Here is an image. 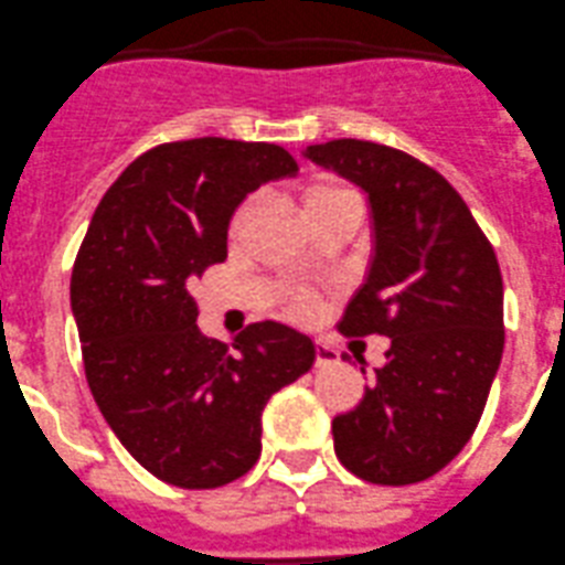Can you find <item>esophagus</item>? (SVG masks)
<instances>
[{"label": "esophagus", "instance_id": "esophagus-1", "mask_svg": "<svg viewBox=\"0 0 565 565\" xmlns=\"http://www.w3.org/2000/svg\"><path fill=\"white\" fill-rule=\"evenodd\" d=\"M338 352L327 341H316V366H330L335 363Z\"/></svg>", "mask_w": 565, "mask_h": 565}]
</instances>
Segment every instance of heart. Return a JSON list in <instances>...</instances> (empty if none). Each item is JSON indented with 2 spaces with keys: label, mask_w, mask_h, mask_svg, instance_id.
<instances>
[{
  "label": "heart",
  "mask_w": 565,
  "mask_h": 565,
  "mask_svg": "<svg viewBox=\"0 0 565 565\" xmlns=\"http://www.w3.org/2000/svg\"><path fill=\"white\" fill-rule=\"evenodd\" d=\"M343 202H358V193L338 180H316L302 191L305 218L313 216V213H319V211H327V207L343 205ZM249 205L252 202H244V205L235 211L233 222H230V233H238L241 224H244V218H246V213H249ZM291 310L297 316H310L316 310V297L308 291H297L291 297Z\"/></svg>",
  "instance_id": "obj_1"
}]
</instances>
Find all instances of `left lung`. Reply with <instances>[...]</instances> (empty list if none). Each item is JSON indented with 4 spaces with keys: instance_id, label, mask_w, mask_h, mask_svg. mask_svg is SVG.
I'll list each match as a JSON object with an SVG mask.
<instances>
[{
    "instance_id": "left-lung-1",
    "label": "left lung",
    "mask_w": 565,
    "mask_h": 565,
    "mask_svg": "<svg viewBox=\"0 0 565 565\" xmlns=\"http://www.w3.org/2000/svg\"><path fill=\"white\" fill-rule=\"evenodd\" d=\"M305 154L372 205V268L338 330L391 338L377 383L332 418L335 455L360 480L413 486L455 460L486 411L504 347L497 252L463 196L413 154L358 138Z\"/></svg>"
}]
</instances>
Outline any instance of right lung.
Instances as JSON below:
<instances>
[{
  "mask_svg": "<svg viewBox=\"0 0 565 565\" xmlns=\"http://www.w3.org/2000/svg\"><path fill=\"white\" fill-rule=\"evenodd\" d=\"M266 141L191 138L149 149L102 196L72 268L88 388L127 452L158 480L202 491L260 458L263 407L316 360L313 338L255 321L233 347L196 327L193 277L227 257L235 207L294 174Z\"/></svg>",
  "mask_w": 565,
  "mask_h": 565,
  "instance_id": "add662e5",
  "label": "right lung"
}]
</instances>
